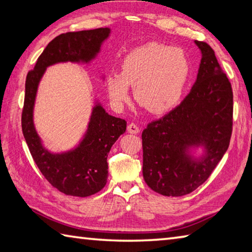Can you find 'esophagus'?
Wrapping results in <instances>:
<instances>
[{"label":"esophagus","mask_w":252,"mask_h":252,"mask_svg":"<svg viewBox=\"0 0 252 252\" xmlns=\"http://www.w3.org/2000/svg\"><path fill=\"white\" fill-rule=\"evenodd\" d=\"M127 131H129L132 134H138L140 132V127L136 126L135 123H130V125L127 126Z\"/></svg>","instance_id":"34e87169"}]
</instances>
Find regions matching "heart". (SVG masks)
Returning a JSON list of instances; mask_svg holds the SVG:
<instances>
[{
    "instance_id": "1",
    "label": "heart",
    "mask_w": 252,
    "mask_h": 252,
    "mask_svg": "<svg viewBox=\"0 0 252 252\" xmlns=\"http://www.w3.org/2000/svg\"><path fill=\"white\" fill-rule=\"evenodd\" d=\"M190 76V62L181 48L149 43L122 59L120 74L107 77L112 101L121 106L133 87L135 101L150 113L170 111L181 101Z\"/></svg>"
}]
</instances>
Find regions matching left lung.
<instances>
[{"instance_id": "obj_1", "label": "left lung", "mask_w": 252, "mask_h": 252, "mask_svg": "<svg viewBox=\"0 0 252 252\" xmlns=\"http://www.w3.org/2000/svg\"><path fill=\"white\" fill-rule=\"evenodd\" d=\"M202 50L197 80L180 106L151 122L142 132L143 177L164 196H184L207 181L229 146L234 95L227 75L207 43ZM205 145L208 157L196 162L189 147Z\"/></svg>"}]
</instances>
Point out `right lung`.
<instances>
[{"mask_svg": "<svg viewBox=\"0 0 252 252\" xmlns=\"http://www.w3.org/2000/svg\"><path fill=\"white\" fill-rule=\"evenodd\" d=\"M110 30L95 29L69 32L55 37L40 54L25 81L22 131L34 162L49 184L69 196L87 197L107 184L108 154L126 121L108 114L101 106L94 108L89 127L78 148L68 153L52 154L40 143L33 123V109L38 82L45 69L61 62H89L99 52Z\"/></svg>", "mask_w": 252, "mask_h": 252, "instance_id": "add662e5", "label": "right lung"}]
</instances>
